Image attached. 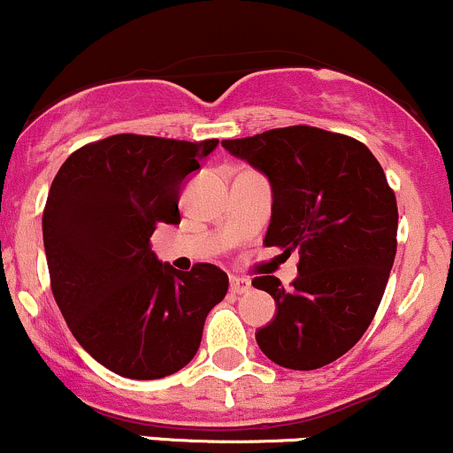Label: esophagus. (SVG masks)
<instances>
[{
  "mask_svg": "<svg viewBox=\"0 0 453 453\" xmlns=\"http://www.w3.org/2000/svg\"><path fill=\"white\" fill-rule=\"evenodd\" d=\"M250 291V282L243 280V278H231V293L242 295Z\"/></svg>",
  "mask_w": 453,
  "mask_h": 453,
  "instance_id": "obj_1",
  "label": "esophagus"
}]
</instances>
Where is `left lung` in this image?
Here are the masks:
<instances>
[{"label":"left lung","instance_id":"obj_1","mask_svg":"<svg viewBox=\"0 0 453 453\" xmlns=\"http://www.w3.org/2000/svg\"><path fill=\"white\" fill-rule=\"evenodd\" d=\"M272 184L267 246L297 250L299 276L284 288L258 276L276 302L257 342L273 364L317 370L357 344L388 287L398 205L379 160L357 139L314 126L273 128L222 141Z\"/></svg>","mask_w":453,"mask_h":453}]
</instances>
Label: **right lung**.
Listing matches in <instances>:
<instances>
[{
    "instance_id": "obj_1",
    "label": "right lung",
    "mask_w": 453,
    "mask_h": 453,
    "mask_svg": "<svg viewBox=\"0 0 453 453\" xmlns=\"http://www.w3.org/2000/svg\"><path fill=\"white\" fill-rule=\"evenodd\" d=\"M218 139L113 134L73 151L42 213L50 291L91 357L126 379L169 377L196 355L228 276L181 273L151 252L156 225H180V188Z\"/></svg>"
}]
</instances>
